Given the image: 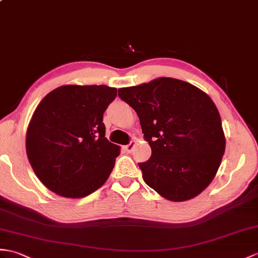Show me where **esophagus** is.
I'll list each match as a JSON object with an SVG mask.
<instances>
[{
    "mask_svg": "<svg viewBox=\"0 0 258 258\" xmlns=\"http://www.w3.org/2000/svg\"><path fill=\"white\" fill-rule=\"evenodd\" d=\"M134 146H135V142H134V141H132V142H130V144H127V145L124 147V149H125V152H126L127 154L132 153V151H133V149H134Z\"/></svg>",
    "mask_w": 258,
    "mask_h": 258,
    "instance_id": "1",
    "label": "esophagus"
}]
</instances>
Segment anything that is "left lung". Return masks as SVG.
I'll return each instance as SVG.
<instances>
[{
	"label": "left lung",
	"instance_id": "1",
	"mask_svg": "<svg viewBox=\"0 0 258 258\" xmlns=\"http://www.w3.org/2000/svg\"><path fill=\"white\" fill-rule=\"evenodd\" d=\"M140 117L152 156L140 163L143 179L170 201L205 190L217 173L225 137L217 106L200 89L173 78L118 90Z\"/></svg>",
	"mask_w": 258,
	"mask_h": 258
}]
</instances>
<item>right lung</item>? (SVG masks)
<instances>
[{"label":"right lung","mask_w":258,"mask_h":258,"mask_svg":"<svg viewBox=\"0 0 258 258\" xmlns=\"http://www.w3.org/2000/svg\"><path fill=\"white\" fill-rule=\"evenodd\" d=\"M117 90L62 86L41 100L26 133V153L36 176L61 197L83 198L103 184L119 146L105 137L103 113Z\"/></svg>","instance_id":"obj_1"}]
</instances>
